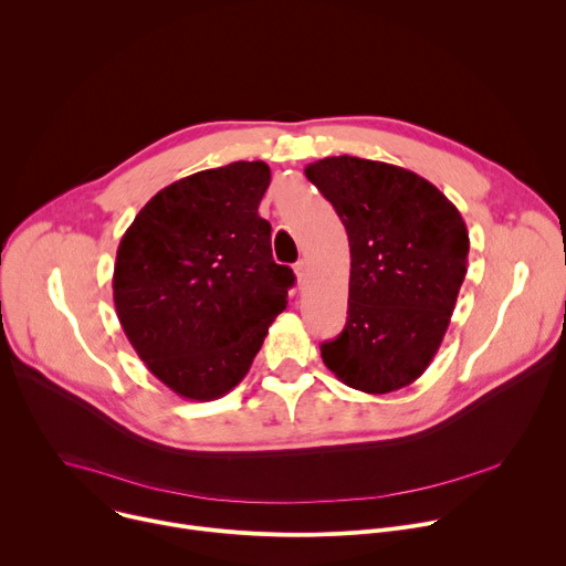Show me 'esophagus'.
<instances>
[{"label":"esophagus","mask_w":566,"mask_h":566,"mask_svg":"<svg viewBox=\"0 0 566 566\" xmlns=\"http://www.w3.org/2000/svg\"><path fill=\"white\" fill-rule=\"evenodd\" d=\"M293 271H295V277H297V282H300V284H304V280H306V262H304V260L295 262Z\"/></svg>","instance_id":"obj_1"}]
</instances>
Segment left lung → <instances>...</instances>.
<instances>
[{"instance_id":"obj_1","label":"left lung","mask_w":566,"mask_h":566,"mask_svg":"<svg viewBox=\"0 0 566 566\" xmlns=\"http://www.w3.org/2000/svg\"><path fill=\"white\" fill-rule=\"evenodd\" d=\"M338 212L352 253L347 325L322 360L349 387L387 394L432 363L465 277V223L423 177L380 160L332 156L304 168Z\"/></svg>"}]
</instances>
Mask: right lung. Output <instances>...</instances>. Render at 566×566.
I'll use <instances>...</instances> for the list:
<instances>
[{
	"mask_svg": "<svg viewBox=\"0 0 566 566\" xmlns=\"http://www.w3.org/2000/svg\"><path fill=\"white\" fill-rule=\"evenodd\" d=\"M264 160L203 170L156 192L120 239L114 304L147 369L190 400L241 382L295 275L275 264L260 201Z\"/></svg>",
	"mask_w": 566,
	"mask_h": 566,
	"instance_id": "1",
	"label": "right lung"
}]
</instances>
